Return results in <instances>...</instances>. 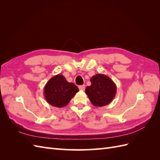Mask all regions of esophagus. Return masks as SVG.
Listing matches in <instances>:
<instances>
[{
    "mask_svg": "<svg viewBox=\"0 0 160 160\" xmlns=\"http://www.w3.org/2000/svg\"><path fill=\"white\" fill-rule=\"evenodd\" d=\"M79 90H81V91H84V90H85V85L79 86Z\"/></svg>",
    "mask_w": 160,
    "mask_h": 160,
    "instance_id": "1",
    "label": "esophagus"
}]
</instances>
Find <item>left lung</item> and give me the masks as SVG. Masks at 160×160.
Here are the masks:
<instances>
[{
    "mask_svg": "<svg viewBox=\"0 0 160 160\" xmlns=\"http://www.w3.org/2000/svg\"><path fill=\"white\" fill-rule=\"evenodd\" d=\"M91 85L85 89V93L94 106L103 107L114 99L117 88L113 80L107 75L97 74L91 77Z\"/></svg>",
    "mask_w": 160,
    "mask_h": 160,
    "instance_id": "obj_1",
    "label": "left lung"
}]
</instances>
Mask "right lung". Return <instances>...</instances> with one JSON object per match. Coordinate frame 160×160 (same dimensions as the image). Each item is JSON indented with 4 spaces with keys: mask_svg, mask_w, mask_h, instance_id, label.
Returning a JSON list of instances; mask_svg holds the SVG:
<instances>
[{
    "mask_svg": "<svg viewBox=\"0 0 160 160\" xmlns=\"http://www.w3.org/2000/svg\"><path fill=\"white\" fill-rule=\"evenodd\" d=\"M79 91L72 83H69L65 77L59 74L49 80L44 87V96L47 102L57 108H63Z\"/></svg>",
    "mask_w": 160,
    "mask_h": 160,
    "instance_id": "add662e5",
    "label": "right lung"
}]
</instances>
